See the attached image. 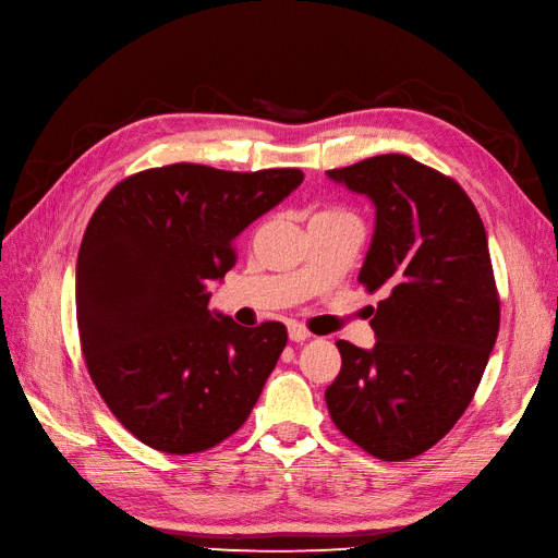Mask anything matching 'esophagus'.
Returning a JSON list of instances; mask_svg holds the SVG:
<instances>
[{
  "mask_svg": "<svg viewBox=\"0 0 558 558\" xmlns=\"http://www.w3.org/2000/svg\"><path fill=\"white\" fill-rule=\"evenodd\" d=\"M289 337H291L293 342H305V340H310L312 332H310L305 326H302V324H291V326H289Z\"/></svg>",
  "mask_w": 558,
  "mask_h": 558,
  "instance_id": "34e87169",
  "label": "esophagus"
}]
</instances>
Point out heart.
Returning <instances> with one entry per match:
<instances>
[{"label":"heart","mask_w":558,"mask_h":558,"mask_svg":"<svg viewBox=\"0 0 558 558\" xmlns=\"http://www.w3.org/2000/svg\"><path fill=\"white\" fill-rule=\"evenodd\" d=\"M330 216H351L349 211L340 209V207H326V209H318L314 214V218H330Z\"/></svg>","instance_id":"b5f03b06"}]
</instances>
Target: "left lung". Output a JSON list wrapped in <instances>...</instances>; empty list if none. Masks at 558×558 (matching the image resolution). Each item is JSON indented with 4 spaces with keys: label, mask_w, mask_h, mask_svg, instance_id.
Masks as SVG:
<instances>
[{
    "label": "left lung",
    "mask_w": 558,
    "mask_h": 558,
    "mask_svg": "<svg viewBox=\"0 0 558 558\" xmlns=\"http://www.w3.org/2000/svg\"><path fill=\"white\" fill-rule=\"evenodd\" d=\"M375 202L377 226L359 281L384 293L373 351L340 340L326 388L332 424L381 461H408L453 428L482 381L500 298L486 230L451 177L386 154L330 170Z\"/></svg>",
    "instance_id": "left-lung-1"
}]
</instances>
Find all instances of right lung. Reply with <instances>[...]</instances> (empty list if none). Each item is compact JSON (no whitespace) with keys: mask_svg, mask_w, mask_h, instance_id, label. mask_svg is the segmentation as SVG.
Instances as JSON below:
<instances>
[{"mask_svg":"<svg viewBox=\"0 0 558 558\" xmlns=\"http://www.w3.org/2000/svg\"><path fill=\"white\" fill-rule=\"evenodd\" d=\"M305 179L295 167L226 172L177 162L118 181L76 260V324L111 414L150 449L197 453L240 430L289 332L209 310L234 238Z\"/></svg>","mask_w":558,"mask_h":558,"instance_id":"add662e5","label":"right lung"}]
</instances>
